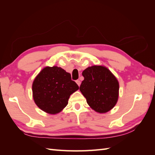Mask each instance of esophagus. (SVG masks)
I'll list each match as a JSON object with an SVG mask.
<instances>
[{
	"instance_id": "34e87169",
	"label": "esophagus",
	"mask_w": 155,
	"mask_h": 155,
	"mask_svg": "<svg viewBox=\"0 0 155 155\" xmlns=\"http://www.w3.org/2000/svg\"><path fill=\"white\" fill-rule=\"evenodd\" d=\"M76 83H77V84L78 85V86H80L81 85V81L80 80H77L76 81Z\"/></svg>"
}]
</instances>
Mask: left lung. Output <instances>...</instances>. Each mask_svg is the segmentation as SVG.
I'll return each mask as SVG.
<instances>
[{"instance_id": "1", "label": "left lung", "mask_w": 155, "mask_h": 155, "mask_svg": "<svg viewBox=\"0 0 155 155\" xmlns=\"http://www.w3.org/2000/svg\"><path fill=\"white\" fill-rule=\"evenodd\" d=\"M84 80L80 91L88 104L100 113H107L116 104L119 84L111 72L103 66L88 67L82 73Z\"/></svg>"}]
</instances>
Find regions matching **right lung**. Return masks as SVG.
<instances>
[{
  "mask_svg": "<svg viewBox=\"0 0 155 155\" xmlns=\"http://www.w3.org/2000/svg\"><path fill=\"white\" fill-rule=\"evenodd\" d=\"M79 87L70 73L61 67H45L32 84L33 98L41 110L57 114L67 106L69 97Z\"/></svg>",
  "mask_w": 155,
  "mask_h": 155,
  "instance_id": "obj_1",
  "label": "right lung"
}]
</instances>
